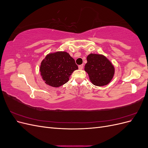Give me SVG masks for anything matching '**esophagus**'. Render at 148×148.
<instances>
[{"label":"esophagus","mask_w":148,"mask_h":148,"mask_svg":"<svg viewBox=\"0 0 148 148\" xmlns=\"http://www.w3.org/2000/svg\"><path fill=\"white\" fill-rule=\"evenodd\" d=\"M78 68L79 70H82L83 69V65H80L78 66Z\"/></svg>","instance_id":"34e87169"}]
</instances>
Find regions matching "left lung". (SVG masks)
Segmentation results:
<instances>
[{
	"mask_svg": "<svg viewBox=\"0 0 148 148\" xmlns=\"http://www.w3.org/2000/svg\"><path fill=\"white\" fill-rule=\"evenodd\" d=\"M84 70L88 73L92 83L97 86L109 84L115 73L112 64L105 56L96 53L88 56Z\"/></svg>",
	"mask_w": 148,
	"mask_h": 148,
	"instance_id": "left-lung-1",
	"label": "left lung"
}]
</instances>
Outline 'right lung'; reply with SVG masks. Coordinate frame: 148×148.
Wrapping results in <instances>:
<instances>
[{
    "label": "right lung",
    "mask_w": 148,
    "mask_h": 148,
    "mask_svg": "<svg viewBox=\"0 0 148 148\" xmlns=\"http://www.w3.org/2000/svg\"><path fill=\"white\" fill-rule=\"evenodd\" d=\"M77 69L75 60L66 52L49 53L40 66V72L45 83L55 88L68 82L71 73Z\"/></svg>",
    "instance_id": "right-lung-1"
}]
</instances>
